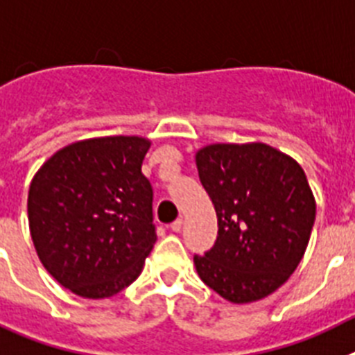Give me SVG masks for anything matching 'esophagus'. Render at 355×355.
I'll return each mask as SVG.
<instances>
[{"label":"esophagus","mask_w":355,"mask_h":355,"mask_svg":"<svg viewBox=\"0 0 355 355\" xmlns=\"http://www.w3.org/2000/svg\"><path fill=\"white\" fill-rule=\"evenodd\" d=\"M169 229L173 230V232H178V230L182 229V220H180V218H178V220H175L173 223L169 225Z\"/></svg>","instance_id":"esophagus-1"}]
</instances>
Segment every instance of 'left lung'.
Wrapping results in <instances>:
<instances>
[{
    "mask_svg": "<svg viewBox=\"0 0 355 355\" xmlns=\"http://www.w3.org/2000/svg\"><path fill=\"white\" fill-rule=\"evenodd\" d=\"M196 168L218 216L214 246L195 255L200 279L232 304L268 297L309 243L316 202L304 169L264 143L209 144Z\"/></svg>",
    "mask_w": 355,
    "mask_h": 355,
    "instance_id": "left-lung-1",
    "label": "left lung"
}]
</instances>
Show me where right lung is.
I'll return each instance as SVG.
<instances>
[{
	"label": "right lung",
	"instance_id": "1",
	"mask_svg": "<svg viewBox=\"0 0 355 355\" xmlns=\"http://www.w3.org/2000/svg\"><path fill=\"white\" fill-rule=\"evenodd\" d=\"M150 141L94 137L49 157L28 191V223L42 266L84 298L112 297L143 270L157 239L153 189L141 171Z\"/></svg>",
	"mask_w": 355,
	"mask_h": 355
}]
</instances>
